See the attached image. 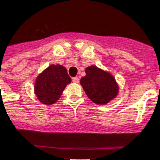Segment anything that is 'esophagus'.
<instances>
[{"mask_svg":"<svg viewBox=\"0 0 160 160\" xmlns=\"http://www.w3.org/2000/svg\"><path fill=\"white\" fill-rule=\"evenodd\" d=\"M72 82L75 83H78L79 82V78L78 77H74L72 78Z\"/></svg>","mask_w":160,"mask_h":160,"instance_id":"obj_1","label":"esophagus"}]
</instances>
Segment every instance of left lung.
Returning a JSON list of instances; mask_svg holds the SVG:
<instances>
[{"label":"left lung","mask_w":160,"mask_h":160,"mask_svg":"<svg viewBox=\"0 0 160 160\" xmlns=\"http://www.w3.org/2000/svg\"><path fill=\"white\" fill-rule=\"evenodd\" d=\"M86 76L80 80L87 96L96 104L104 105L116 96L118 88L110 73L101 70L96 66L86 68Z\"/></svg>","instance_id":"left-lung-1"}]
</instances>
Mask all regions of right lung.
Returning <instances> with one entry per match:
<instances>
[{
	"instance_id": "add662e5",
	"label": "right lung",
	"mask_w": 160,
	"mask_h": 160,
	"mask_svg": "<svg viewBox=\"0 0 160 160\" xmlns=\"http://www.w3.org/2000/svg\"><path fill=\"white\" fill-rule=\"evenodd\" d=\"M70 82L71 78L64 66L52 64L37 78L35 93L42 104L51 105L60 97L67 84Z\"/></svg>"
}]
</instances>
